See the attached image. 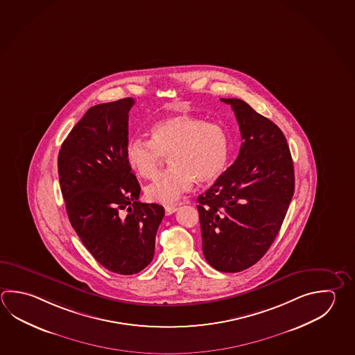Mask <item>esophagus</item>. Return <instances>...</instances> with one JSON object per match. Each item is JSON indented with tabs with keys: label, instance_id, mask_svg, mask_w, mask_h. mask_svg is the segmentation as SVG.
<instances>
[{
	"label": "esophagus",
	"instance_id": "esophagus-1",
	"mask_svg": "<svg viewBox=\"0 0 355 355\" xmlns=\"http://www.w3.org/2000/svg\"><path fill=\"white\" fill-rule=\"evenodd\" d=\"M177 209H178V208L174 207V206H166V207H164V211H166V214H167V216L174 214Z\"/></svg>",
	"mask_w": 355,
	"mask_h": 355
}]
</instances>
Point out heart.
Segmentation results:
<instances>
[{"label":"heart","instance_id":"1","mask_svg":"<svg viewBox=\"0 0 355 355\" xmlns=\"http://www.w3.org/2000/svg\"><path fill=\"white\" fill-rule=\"evenodd\" d=\"M149 134L150 141L134 137L125 146L128 167L143 180H153L163 159H169L172 168L146 188L149 201L174 205L194 180L211 184L227 168L230 137L218 123L175 115L157 121Z\"/></svg>","mask_w":355,"mask_h":355}]
</instances>
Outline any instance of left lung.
<instances>
[{
	"label": "left lung",
	"mask_w": 355,
	"mask_h": 355,
	"mask_svg": "<svg viewBox=\"0 0 355 355\" xmlns=\"http://www.w3.org/2000/svg\"><path fill=\"white\" fill-rule=\"evenodd\" d=\"M241 132L232 166L201 194L202 250L222 272L251 268L268 252L295 189L294 163L280 128L241 99H225Z\"/></svg>",
	"instance_id": "8db88e82"
}]
</instances>
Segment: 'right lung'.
Segmentation results:
<instances>
[{"label": "right lung", "mask_w": 355, "mask_h": 355, "mask_svg": "<svg viewBox=\"0 0 355 355\" xmlns=\"http://www.w3.org/2000/svg\"><path fill=\"white\" fill-rule=\"evenodd\" d=\"M134 99L94 105L76 123L58 158L71 226L101 266L133 275L153 260L164 208L138 201L141 186L125 162Z\"/></svg>", "instance_id": "obj_1"}]
</instances>
